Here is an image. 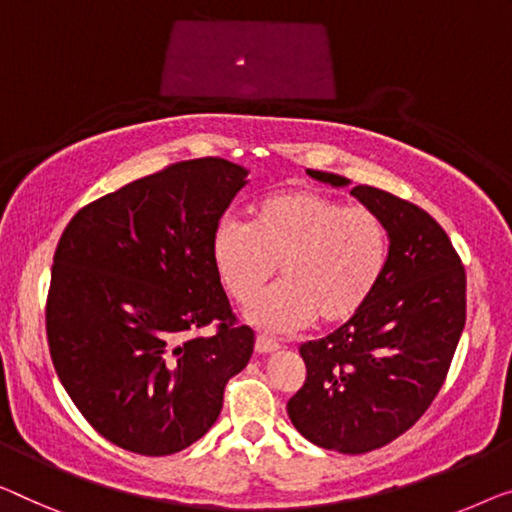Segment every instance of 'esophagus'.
Wrapping results in <instances>:
<instances>
[{
	"mask_svg": "<svg viewBox=\"0 0 512 512\" xmlns=\"http://www.w3.org/2000/svg\"><path fill=\"white\" fill-rule=\"evenodd\" d=\"M278 349H280V345L276 340L266 338V335H257V340H255L257 354H271V352H278Z\"/></svg>",
	"mask_w": 512,
	"mask_h": 512,
	"instance_id": "34e87169",
	"label": "esophagus"
}]
</instances>
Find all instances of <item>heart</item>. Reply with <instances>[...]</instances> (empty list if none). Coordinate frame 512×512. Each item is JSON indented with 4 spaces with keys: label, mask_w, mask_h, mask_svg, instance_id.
<instances>
[{
    "label": "heart",
    "mask_w": 512,
    "mask_h": 512,
    "mask_svg": "<svg viewBox=\"0 0 512 512\" xmlns=\"http://www.w3.org/2000/svg\"><path fill=\"white\" fill-rule=\"evenodd\" d=\"M211 262L236 303L252 301L281 264L283 282L246 310L257 329L285 333L315 319L338 326L354 319L384 280L391 230L377 211L312 188H289L262 197L248 225L220 220Z\"/></svg>",
    "instance_id": "obj_1"
}]
</instances>
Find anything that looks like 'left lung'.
I'll use <instances>...</instances> for the list:
<instances>
[{
	"label": "left lung",
	"mask_w": 512,
	"mask_h": 512,
	"mask_svg": "<svg viewBox=\"0 0 512 512\" xmlns=\"http://www.w3.org/2000/svg\"><path fill=\"white\" fill-rule=\"evenodd\" d=\"M308 174L349 186L338 174ZM352 195L386 220L391 262L354 319L301 345L305 384L287 414L315 446L358 455L398 439L437 398L467 319V276L430 213L372 186Z\"/></svg>",
	"instance_id": "8db88e82"
}]
</instances>
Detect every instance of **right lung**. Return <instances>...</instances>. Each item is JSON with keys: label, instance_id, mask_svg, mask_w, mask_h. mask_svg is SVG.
Listing matches in <instances>:
<instances>
[{"label": "right lung", "instance_id": "1", "mask_svg": "<svg viewBox=\"0 0 512 512\" xmlns=\"http://www.w3.org/2000/svg\"><path fill=\"white\" fill-rule=\"evenodd\" d=\"M246 167L170 165L75 213L61 234L45 308L50 356L98 434L140 455L179 453L209 432L255 333L236 326L211 236ZM217 322V333L197 330Z\"/></svg>", "mask_w": 512, "mask_h": 512}]
</instances>
